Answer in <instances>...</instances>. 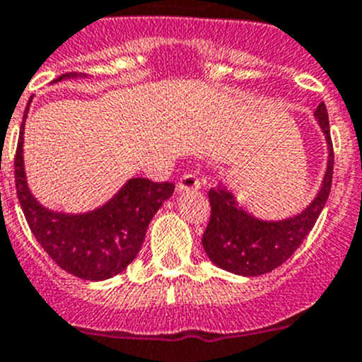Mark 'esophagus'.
I'll return each mask as SVG.
<instances>
[{"instance_id": "34e87169", "label": "esophagus", "mask_w": 362, "mask_h": 362, "mask_svg": "<svg viewBox=\"0 0 362 362\" xmlns=\"http://www.w3.org/2000/svg\"><path fill=\"white\" fill-rule=\"evenodd\" d=\"M200 186H202V182H200L199 176L193 173H188L185 176H181L180 181H177V192H195Z\"/></svg>"}]
</instances>
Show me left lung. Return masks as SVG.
I'll return each instance as SVG.
<instances>
[{"label": "left lung", "instance_id": "1", "mask_svg": "<svg viewBox=\"0 0 362 362\" xmlns=\"http://www.w3.org/2000/svg\"><path fill=\"white\" fill-rule=\"evenodd\" d=\"M327 142V169L313 202L287 220L264 221L238 206L234 195L223 186L209 189L211 218L202 235V246L213 264L241 276H260L280 267L301 246L320 216L332 182V151L329 116L322 102L315 110Z\"/></svg>", "mask_w": 362, "mask_h": 362}]
</instances>
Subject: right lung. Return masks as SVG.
<instances>
[{"label": "right lung", "mask_w": 362, "mask_h": 362, "mask_svg": "<svg viewBox=\"0 0 362 362\" xmlns=\"http://www.w3.org/2000/svg\"><path fill=\"white\" fill-rule=\"evenodd\" d=\"M78 77L63 74L52 82ZM33 98V96H31ZM28 102L24 110L26 121ZM24 121L21 124L16 151V188L28 225L38 245L56 264L74 276L100 281L123 273L139 255L146 230L176 186L134 177L102 207L82 214L56 213L42 206L28 188L24 173Z\"/></svg>", "instance_id": "obj_1"}]
</instances>
